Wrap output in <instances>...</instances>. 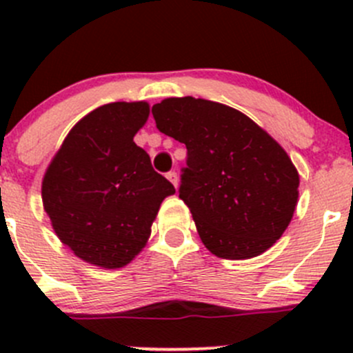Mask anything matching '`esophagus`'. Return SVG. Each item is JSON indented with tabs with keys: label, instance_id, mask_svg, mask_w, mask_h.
Masks as SVG:
<instances>
[{
	"label": "esophagus",
	"instance_id": "obj_1",
	"mask_svg": "<svg viewBox=\"0 0 353 353\" xmlns=\"http://www.w3.org/2000/svg\"><path fill=\"white\" fill-rule=\"evenodd\" d=\"M167 179H169L170 183L174 184V188L179 186V177H177L176 172H169V174H167Z\"/></svg>",
	"mask_w": 353,
	"mask_h": 353
}]
</instances>
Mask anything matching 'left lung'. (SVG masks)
<instances>
[{"mask_svg":"<svg viewBox=\"0 0 353 353\" xmlns=\"http://www.w3.org/2000/svg\"><path fill=\"white\" fill-rule=\"evenodd\" d=\"M152 114L188 148L179 198L205 248L222 259L268 251L299 199V172L282 145L241 110L205 99H163Z\"/></svg>","mask_w":353,"mask_h":353,"instance_id":"obj_1","label":"left lung"}]
</instances>
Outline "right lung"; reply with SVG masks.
I'll return each instance as SVG.
<instances>
[{"mask_svg":"<svg viewBox=\"0 0 353 353\" xmlns=\"http://www.w3.org/2000/svg\"><path fill=\"white\" fill-rule=\"evenodd\" d=\"M150 104L112 102L81 117L42 177L56 236L88 265L123 268L148 243L160 205L176 193L133 141Z\"/></svg>","mask_w":353,"mask_h":353,"instance_id":"obj_1","label":"right lung"}]
</instances>
